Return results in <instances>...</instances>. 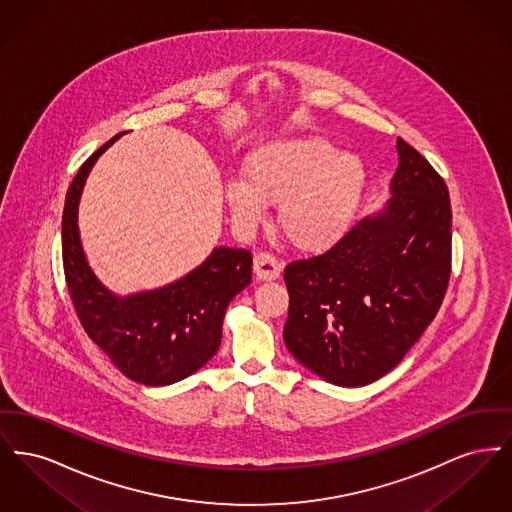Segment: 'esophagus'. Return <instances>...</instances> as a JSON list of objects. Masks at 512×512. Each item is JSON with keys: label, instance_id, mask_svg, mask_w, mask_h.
Here are the masks:
<instances>
[{"label": "esophagus", "instance_id": "obj_1", "mask_svg": "<svg viewBox=\"0 0 512 512\" xmlns=\"http://www.w3.org/2000/svg\"><path fill=\"white\" fill-rule=\"evenodd\" d=\"M253 270L261 280H276L280 276L282 263L270 251H259L253 259Z\"/></svg>", "mask_w": 512, "mask_h": 512}]
</instances>
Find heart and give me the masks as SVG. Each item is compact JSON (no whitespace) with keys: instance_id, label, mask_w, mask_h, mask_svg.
<instances>
[{"instance_id":"1","label":"heart","mask_w":512,"mask_h":512,"mask_svg":"<svg viewBox=\"0 0 512 512\" xmlns=\"http://www.w3.org/2000/svg\"><path fill=\"white\" fill-rule=\"evenodd\" d=\"M245 180L232 178L224 195L240 222H255L267 201H280L278 224L295 247L317 251L334 244L363 197L366 172L351 153L324 138L284 140L257 149Z\"/></svg>"}]
</instances>
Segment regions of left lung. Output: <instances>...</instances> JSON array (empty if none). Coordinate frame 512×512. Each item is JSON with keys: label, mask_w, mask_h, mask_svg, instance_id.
<instances>
[{"label": "left lung", "mask_w": 512, "mask_h": 512, "mask_svg": "<svg viewBox=\"0 0 512 512\" xmlns=\"http://www.w3.org/2000/svg\"><path fill=\"white\" fill-rule=\"evenodd\" d=\"M386 207L324 253L284 268V341L293 357L343 388L366 386L401 363L438 315L451 276L445 180L403 138Z\"/></svg>", "instance_id": "left-lung-1"}]
</instances>
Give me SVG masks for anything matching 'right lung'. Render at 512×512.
<instances>
[{
  "label": "right lung",
  "mask_w": 512,
  "mask_h": 512,
  "mask_svg": "<svg viewBox=\"0 0 512 512\" xmlns=\"http://www.w3.org/2000/svg\"><path fill=\"white\" fill-rule=\"evenodd\" d=\"M121 134L92 153L69 186L63 224V270L84 332L122 374L144 386H169L194 374L219 349L230 301L249 286L253 255L217 247L209 259L171 286L117 297L88 267L78 236V201L99 155Z\"/></svg>",
  "instance_id": "right-lung-1"
}]
</instances>
